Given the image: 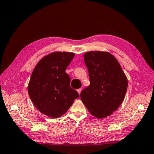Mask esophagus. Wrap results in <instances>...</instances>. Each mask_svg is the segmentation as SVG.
<instances>
[{
	"label": "esophagus",
	"instance_id": "esophagus-1",
	"mask_svg": "<svg viewBox=\"0 0 154 154\" xmlns=\"http://www.w3.org/2000/svg\"><path fill=\"white\" fill-rule=\"evenodd\" d=\"M81 91H82V89H81V88H80V89H77V92H78V93H79V94H81Z\"/></svg>",
	"mask_w": 154,
	"mask_h": 154
}]
</instances>
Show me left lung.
<instances>
[{"label":"left lung","instance_id":"1","mask_svg":"<svg viewBox=\"0 0 154 154\" xmlns=\"http://www.w3.org/2000/svg\"><path fill=\"white\" fill-rule=\"evenodd\" d=\"M90 85L81 93V99L93 116L110 115L123 102L128 80L120 63L112 54L89 51L84 54Z\"/></svg>","mask_w":154,"mask_h":154}]
</instances>
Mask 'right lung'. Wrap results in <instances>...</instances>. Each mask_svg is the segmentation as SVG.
I'll list each match as a JSON object with an SVG mask.
<instances>
[{"label":"right lung","instance_id":"obj_1","mask_svg":"<svg viewBox=\"0 0 154 154\" xmlns=\"http://www.w3.org/2000/svg\"><path fill=\"white\" fill-rule=\"evenodd\" d=\"M70 52L56 51L44 57L32 72L28 91L36 109L45 115H63L79 97L70 87L65 70L74 57Z\"/></svg>","mask_w":154,"mask_h":154}]
</instances>
